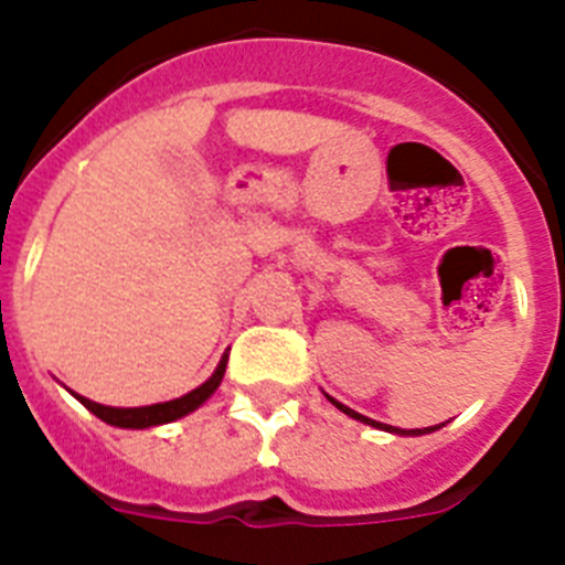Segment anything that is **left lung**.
<instances>
[{"label": "left lung", "instance_id": "8db88e82", "mask_svg": "<svg viewBox=\"0 0 565 565\" xmlns=\"http://www.w3.org/2000/svg\"><path fill=\"white\" fill-rule=\"evenodd\" d=\"M328 396V393H326ZM328 402L333 404V407H339V411L344 413V416H351V418H356V422H362V424H371V427H376V430H387V433H396V436H427V433H433V430H438V427H441V424H436V427H422V430H402V427H391V424H382V422H373V418H367V416H362V413H356V411H351V407H344L342 402H337V398H331L328 396Z\"/></svg>", "mask_w": 565, "mask_h": 565}]
</instances>
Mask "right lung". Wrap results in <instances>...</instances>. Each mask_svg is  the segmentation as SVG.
Returning <instances> with one entry per match:
<instances>
[{"label":"right lung","mask_w":565,"mask_h":565,"mask_svg":"<svg viewBox=\"0 0 565 565\" xmlns=\"http://www.w3.org/2000/svg\"><path fill=\"white\" fill-rule=\"evenodd\" d=\"M226 362H228V353H223L221 364L214 367L212 376H209L201 387L189 391L186 396L172 398V402H161V404H147V407H107V404L89 402V398L78 396V393H73V391L70 393H73V396H76L78 402H82L84 407L93 413V416H98L102 422L113 424V427H124V430H147V427H158V424L178 422V418H183V416H189V413L198 411V407H201V404L206 402V398L212 396L217 387H221L223 373H226Z\"/></svg>","instance_id":"1"}]
</instances>
